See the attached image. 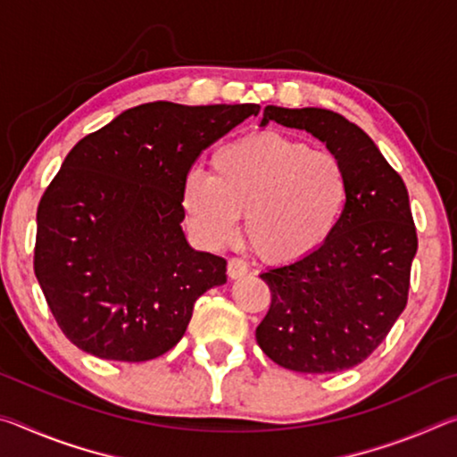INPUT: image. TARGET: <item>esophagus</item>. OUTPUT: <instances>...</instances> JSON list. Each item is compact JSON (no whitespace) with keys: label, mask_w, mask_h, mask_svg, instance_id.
<instances>
[{"label":"esophagus","mask_w":457,"mask_h":457,"mask_svg":"<svg viewBox=\"0 0 457 457\" xmlns=\"http://www.w3.org/2000/svg\"><path fill=\"white\" fill-rule=\"evenodd\" d=\"M247 274V264L242 258H229L228 262V276L229 278H242Z\"/></svg>","instance_id":"1"}]
</instances>
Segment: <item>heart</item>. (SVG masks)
Here are the masks:
<instances>
[{
	"label": "heart",
	"instance_id": "heart-1",
	"mask_svg": "<svg viewBox=\"0 0 457 457\" xmlns=\"http://www.w3.org/2000/svg\"><path fill=\"white\" fill-rule=\"evenodd\" d=\"M212 175L189 171L183 207L210 245L234 239L244 214L247 244L262 260L290 264L327 242L349 205V173L337 154L280 133L221 145Z\"/></svg>",
	"mask_w": 457,
	"mask_h": 457
}]
</instances>
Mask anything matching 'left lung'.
<instances>
[{"mask_svg": "<svg viewBox=\"0 0 457 457\" xmlns=\"http://www.w3.org/2000/svg\"><path fill=\"white\" fill-rule=\"evenodd\" d=\"M270 120L327 143L346 167L351 195L319 250L260 276L272 303L256 340L284 369L338 373L361 365L407 306L417 252L407 187L365 130L343 114L266 106L262 125Z\"/></svg>", "mask_w": 457, "mask_h": 457, "instance_id": "8db88e82", "label": "left lung"}]
</instances>
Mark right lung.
Returning <instances> with one entry per match:
<instances>
[{
  "mask_svg": "<svg viewBox=\"0 0 457 457\" xmlns=\"http://www.w3.org/2000/svg\"><path fill=\"white\" fill-rule=\"evenodd\" d=\"M258 104L129 108L66 154L37 205L34 272L60 330L108 361L157 359L226 260L191 250L183 179Z\"/></svg>",
  "mask_w": 457,
  "mask_h": 457,
  "instance_id": "add662e5",
  "label": "right lung"
}]
</instances>
